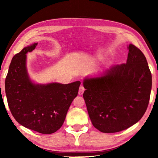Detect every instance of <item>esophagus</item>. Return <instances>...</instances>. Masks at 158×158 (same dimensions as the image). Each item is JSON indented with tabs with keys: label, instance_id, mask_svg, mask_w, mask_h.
<instances>
[{
	"label": "esophagus",
	"instance_id": "1",
	"mask_svg": "<svg viewBox=\"0 0 158 158\" xmlns=\"http://www.w3.org/2000/svg\"><path fill=\"white\" fill-rule=\"evenodd\" d=\"M84 91H85L84 87H83V85L80 86V88L79 89V95H82L83 92H84Z\"/></svg>",
	"mask_w": 158,
	"mask_h": 158
}]
</instances>
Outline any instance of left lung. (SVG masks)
I'll return each instance as SVG.
<instances>
[{"label": "left lung", "instance_id": "obj_1", "mask_svg": "<svg viewBox=\"0 0 158 158\" xmlns=\"http://www.w3.org/2000/svg\"><path fill=\"white\" fill-rule=\"evenodd\" d=\"M127 49L126 64L83 80V98L89 118L104 133L120 132L133 126L149 105L152 78L148 63L136 46L130 44Z\"/></svg>", "mask_w": 158, "mask_h": 158}]
</instances>
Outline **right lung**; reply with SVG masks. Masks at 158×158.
Instances as JSON below:
<instances>
[{
    "instance_id": "right-lung-1",
    "label": "right lung",
    "mask_w": 158,
    "mask_h": 158,
    "mask_svg": "<svg viewBox=\"0 0 158 158\" xmlns=\"http://www.w3.org/2000/svg\"><path fill=\"white\" fill-rule=\"evenodd\" d=\"M37 44L26 47L13 56L5 79V93L9 109L17 122L28 129L49 135L62 126L81 82L33 83L26 68V53L34 50Z\"/></svg>"
}]
</instances>
